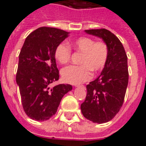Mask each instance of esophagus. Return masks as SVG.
<instances>
[{"label":"esophagus","instance_id":"34e87169","mask_svg":"<svg viewBox=\"0 0 146 146\" xmlns=\"http://www.w3.org/2000/svg\"><path fill=\"white\" fill-rule=\"evenodd\" d=\"M76 87H81V88H85V86L84 85H76Z\"/></svg>","mask_w":146,"mask_h":146}]
</instances>
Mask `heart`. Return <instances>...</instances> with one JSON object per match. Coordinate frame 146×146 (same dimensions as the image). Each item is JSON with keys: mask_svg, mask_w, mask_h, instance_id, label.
I'll return each mask as SVG.
<instances>
[{"mask_svg": "<svg viewBox=\"0 0 146 146\" xmlns=\"http://www.w3.org/2000/svg\"><path fill=\"white\" fill-rule=\"evenodd\" d=\"M82 53L79 66H69L62 69L63 80L71 84H80L91 78L92 71L97 73L103 70L108 58V48L104 41H95L90 37H80L67 42H61L54 52L55 58L61 64L70 60L72 50Z\"/></svg>", "mask_w": 146, "mask_h": 146, "instance_id": "heart-1", "label": "heart"}]
</instances>
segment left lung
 I'll return each mask as SVG.
<instances>
[{
  "mask_svg": "<svg viewBox=\"0 0 146 146\" xmlns=\"http://www.w3.org/2000/svg\"><path fill=\"white\" fill-rule=\"evenodd\" d=\"M101 38L108 48V58L100 75L87 85L82 114L94 123L108 122L118 113L128 84V57L118 38L105 29L85 30Z\"/></svg>",
  "mask_w": 146,
  "mask_h": 146,
  "instance_id": "8db88e82",
  "label": "left lung"
}]
</instances>
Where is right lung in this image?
<instances>
[{
  "instance_id": "add662e5",
  "label": "right lung",
  "mask_w": 146,
  "mask_h": 146,
  "mask_svg": "<svg viewBox=\"0 0 146 146\" xmlns=\"http://www.w3.org/2000/svg\"><path fill=\"white\" fill-rule=\"evenodd\" d=\"M68 34L62 29L41 27L29 35L24 42L16 82L24 111L32 119H49L56 113L62 97L72 90L70 84L50 88V84L59 77L54 52Z\"/></svg>"
}]
</instances>
